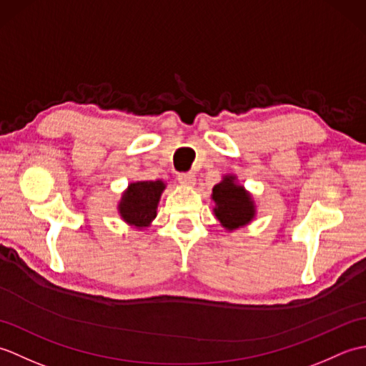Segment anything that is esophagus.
Listing matches in <instances>:
<instances>
[{
    "label": "esophagus",
    "mask_w": 366,
    "mask_h": 366,
    "mask_svg": "<svg viewBox=\"0 0 366 366\" xmlns=\"http://www.w3.org/2000/svg\"><path fill=\"white\" fill-rule=\"evenodd\" d=\"M177 179L179 182L185 185V187H192V185H195V181H197V177L193 173H181L177 176Z\"/></svg>",
    "instance_id": "1"
}]
</instances>
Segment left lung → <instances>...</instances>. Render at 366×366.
<instances>
[{
    "instance_id": "8db88e82",
    "label": "left lung",
    "mask_w": 366,
    "mask_h": 366,
    "mask_svg": "<svg viewBox=\"0 0 366 366\" xmlns=\"http://www.w3.org/2000/svg\"><path fill=\"white\" fill-rule=\"evenodd\" d=\"M212 199L215 203V217L220 220L222 227L229 231L250 223L254 217V204L250 193L242 185L236 184L234 176L223 177V181L215 185Z\"/></svg>"
}]
</instances>
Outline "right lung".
<instances>
[{
  "label": "right lung",
  "mask_w": 366,
  "mask_h": 366,
  "mask_svg": "<svg viewBox=\"0 0 366 366\" xmlns=\"http://www.w3.org/2000/svg\"><path fill=\"white\" fill-rule=\"evenodd\" d=\"M165 184L162 181L132 182L122 195L119 214L129 224L144 228L157 215V204Z\"/></svg>",
  "instance_id": "obj_1"
}]
</instances>
